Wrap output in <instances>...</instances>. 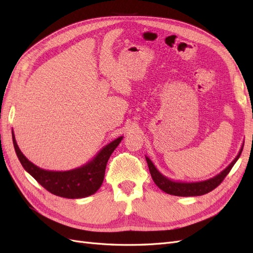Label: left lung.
Masks as SVG:
<instances>
[{
  "label": "left lung",
  "instance_id": "obj_1",
  "mask_svg": "<svg viewBox=\"0 0 253 253\" xmlns=\"http://www.w3.org/2000/svg\"><path fill=\"white\" fill-rule=\"evenodd\" d=\"M244 147V144L242 145V148L240 150L239 155L235 157L234 160L231 162L228 167L220 171L218 175L214 176L213 178H210L208 180H204V181H197V182H184V181H175L168 177L162 175L160 171L157 169V168L151 162L150 159L146 157V161L148 164V169L150 171L151 178H153L154 182L157 184L159 189H161L163 192L168 193L169 195H174V196H201L209 192L213 191L215 187H217L225 177L229 174L231 169L233 168V165L239 160V158L242 154V150Z\"/></svg>",
  "mask_w": 253,
  "mask_h": 253
}]
</instances>
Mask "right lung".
Segmentation results:
<instances>
[{
  "instance_id": "obj_1",
  "label": "right lung",
  "mask_w": 253,
  "mask_h": 253,
  "mask_svg": "<svg viewBox=\"0 0 253 253\" xmlns=\"http://www.w3.org/2000/svg\"><path fill=\"white\" fill-rule=\"evenodd\" d=\"M122 140L123 136H120L104 146L91 161L81 168L56 171L40 169L28 160L20 150L12 131L14 150L24 169L49 193L71 199L88 197L96 193L104 181L107 162Z\"/></svg>"
}]
</instances>
